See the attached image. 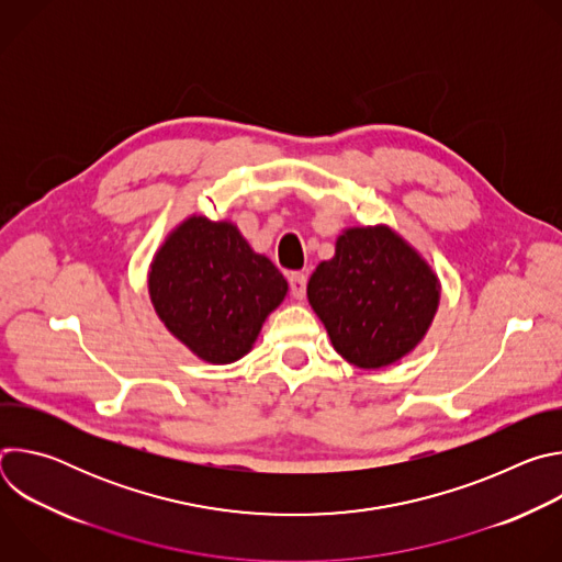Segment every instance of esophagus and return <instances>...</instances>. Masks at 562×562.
<instances>
[{
	"label": "esophagus",
	"instance_id": "1",
	"mask_svg": "<svg viewBox=\"0 0 562 562\" xmlns=\"http://www.w3.org/2000/svg\"><path fill=\"white\" fill-rule=\"evenodd\" d=\"M289 291L295 300H302L306 295V276L304 273H289Z\"/></svg>",
	"mask_w": 562,
	"mask_h": 562
}]
</instances>
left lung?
Listing matches in <instances>:
<instances>
[{
  "label": "left lung",
  "instance_id": "left-lung-1",
  "mask_svg": "<svg viewBox=\"0 0 562 562\" xmlns=\"http://www.w3.org/2000/svg\"><path fill=\"white\" fill-rule=\"evenodd\" d=\"M306 295L334 349L360 369H380L423 340L440 286L403 237L375 226L345 231L334 260L313 271Z\"/></svg>",
  "mask_w": 562,
  "mask_h": 562
}]
</instances>
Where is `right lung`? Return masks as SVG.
Masks as SVG:
<instances>
[{"instance_id": "obj_1", "label": "right lung", "mask_w": 562, "mask_h": 562, "mask_svg": "<svg viewBox=\"0 0 562 562\" xmlns=\"http://www.w3.org/2000/svg\"><path fill=\"white\" fill-rule=\"evenodd\" d=\"M286 280L228 222L189 217L157 251L148 291L167 329L195 356L226 364L249 353Z\"/></svg>"}]
</instances>
